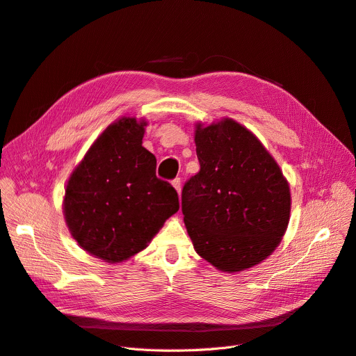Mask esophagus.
Here are the masks:
<instances>
[{
  "label": "esophagus",
  "instance_id": "34e87169",
  "mask_svg": "<svg viewBox=\"0 0 356 356\" xmlns=\"http://www.w3.org/2000/svg\"><path fill=\"white\" fill-rule=\"evenodd\" d=\"M172 186H174V188L177 190L178 195H179V194H181V179H179V178H175V179L172 181Z\"/></svg>",
  "mask_w": 356,
  "mask_h": 356
}]
</instances>
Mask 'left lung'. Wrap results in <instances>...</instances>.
Here are the masks:
<instances>
[{
    "instance_id": "obj_1",
    "label": "left lung",
    "mask_w": 356,
    "mask_h": 356,
    "mask_svg": "<svg viewBox=\"0 0 356 356\" xmlns=\"http://www.w3.org/2000/svg\"><path fill=\"white\" fill-rule=\"evenodd\" d=\"M194 141L200 170L181 195L194 250L227 273L261 263L289 223L286 178L261 141L232 118L195 124Z\"/></svg>"
}]
</instances>
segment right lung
I'll use <instances>...</instances> for the list:
<instances>
[{
	"label": "right lung",
	"mask_w": 356,
	"mask_h": 356,
	"mask_svg": "<svg viewBox=\"0 0 356 356\" xmlns=\"http://www.w3.org/2000/svg\"><path fill=\"white\" fill-rule=\"evenodd\" d=\"M146 120L122 117L96 138L70 175L64 218L77 244L106 263L145 250L179 209L178 194L156 177V158L141 146Z\"/></svg>",
	"instance_id": "1"
}]
</instances>
